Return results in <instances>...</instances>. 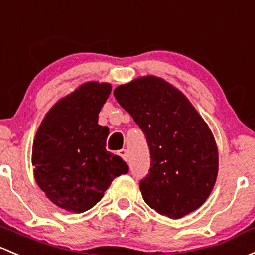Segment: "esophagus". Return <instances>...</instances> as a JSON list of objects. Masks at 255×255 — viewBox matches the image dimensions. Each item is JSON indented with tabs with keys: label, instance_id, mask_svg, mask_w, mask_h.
Listing matches in <instances>:
<instances>
[{
	"label": "esophagus",
	"instance_id": "1",
	"mask_svg": "<svg viewBox=\"0 0 255 255\" xmlns=\"http://www.w3.org/2000/svg\"><path fill=\"white\" fill-rule=\"evenodd\" d=\"M119 155L121 157H122L123 160H126V161H128V151L126 149H121L119 150Z\"/></svg>",
	"mask_w": 255,
	"mask_h": 255
}]
</instances>
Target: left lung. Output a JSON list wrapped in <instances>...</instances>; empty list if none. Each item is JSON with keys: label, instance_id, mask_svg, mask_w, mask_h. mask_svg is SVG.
<instances>
[{"label": "left lung", "instance_id": "1", "mask_svg": "<svg viewBox=\"0 0 255 255\" xmlns=\"http://www.w3.org/2000/svg\"><path fill=\"white\" fill-rule=\"evenodd\" d=\"M120 104L145 134L150 171L139 183L150 208L171 219L204 204L219 170L215 139L194 106L178 89L148 76L117 87Z\"/></svg>", "mask_w": 255, "mask_h": 255}]
</instances>
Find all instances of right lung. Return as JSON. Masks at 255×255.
<instances>
[{"instance_id":"1","label":"right lung","mask_w":255,"mask_h":255,"mask_svg":"<svg viewBox=\"0 0 255 255\" xmlns=\"http://www.w3.org/2000/svg\"><path fill=\"white\" fill-rule=\"evenodd\" d=\"M111 93L109 83L88 82L55 104L42 120L31 162L37 186L53 204L84 213L103 198L128 165L106 150L109 128L98 123Z\"/></svg>"}]
</instances>
